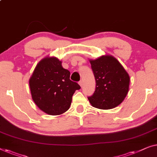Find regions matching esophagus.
I'll list each match as a JSON object with an SVG mask.
<instances>
[{"mask_svg": "<svg viewBox=\"0 0 157 157\" xmlns=\"http://www.w3.org/2000/svg\"><path fill=\"white\" fill-rule=\"evenodd\" d=\"M78 83H79V85L81 86V87H82V81H79Z\"/></svg>", "mask_w": 157, "mask_h": 157, "instance_id": "34e87169", "label": "esophagus"}]
</instances>
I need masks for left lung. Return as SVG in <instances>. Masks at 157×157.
Here are the masks:
<instances>
[{"label":"left lung","mask_w":157,"mask_h":157,"mask_svg":"<svg viewBox=\"0 0 157 157\" xmlns=\"http://www.w3.org/2000/svg\"><path fill=\"white\" fill-rule=\"evenodd\" d=\"M96 81L94 94L88 97L92 107L110 109L117 107L129 92L130 78L115 57L105 55L90 59Z\"/></svg>","instance_id":"8db88e82"}]
</instances>
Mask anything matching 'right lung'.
<instances>
[{
    "label": "right lung",
    "mask_w": 157,
    "mask_h": 157,
    "mask_svg": "<svg viewBox=\"0 0 157 157\" xmlns=\"http://www.w3.org/2000/svg\"><path fill=\"white\" fill-rule=\"evenodd\" d=\"M70 72L56 57H45L37 63L29 79L33 100L50 115H59L69 109L78 83L70 79Z\"/></svg>",
    "instance_id": "1"
}]
</instances>
